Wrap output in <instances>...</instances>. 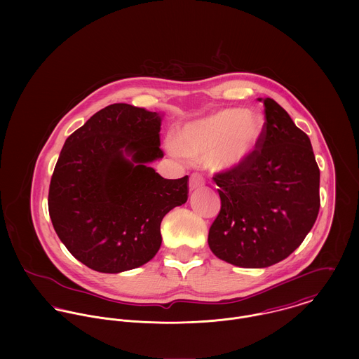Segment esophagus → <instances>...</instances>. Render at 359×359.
Listing matches in <instances>:
<instances>
[{
	"instance_id": "obj_1",
	"label": "esophagus",
	"mask_w": 359,
	"mask_h": 359,
	"mask_svg": "<svg viewBox=\"0 0 359 359\" xmlns=\"http://www.w3.org/2000/svg\"><path fill=\"white\" fill-rule=\"evenodd\" d=\"M203 185H205V178H203V175H201V174H198V172H195V174L191 175V180H189V188H191V189H198V188H201V187H203Z\"/></svg>"
}]
</instances>
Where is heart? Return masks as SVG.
Returning <instances> with one entry per match:
<instances>
[{
	"label": "heart",
	"instance_id": "1",
	"mask_svg": "<svg viewBox=\"0 0 359 359\" xmlns=\"http://www.w3.org/2000/svg\"><path fill=\"white\" fill-rule=\"evenodd\" d=\"M262 128L264 120L259 114L245 113L241 109H224L188 124L178 137L177 149L191 158H203L211 154L212 167L232 168L255 151Z\"/></svg>",
	"mask_w": 359,
	"mask_h": 359
}]
</instances>
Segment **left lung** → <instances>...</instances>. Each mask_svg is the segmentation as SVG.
Wrapping results in <instances>:
<instances>
[{
    "label": "left lung",
    "instance_id": "1",
    "mask_svg": "<svg viewBox=\"0 0 359 359\" xmlns=\"http://www.w3.org/2000/svg\"><path fill=\"white\" fill-rule=\"evenodd\" d=\"M252 154L218 171L221 208L208 231L211 252L238 266L265 268L290 256L319 212V167L307 134L271 98Z\"/></svg>",
    "mask_w": 359,
    "mask_h": 359
}]
</instances>
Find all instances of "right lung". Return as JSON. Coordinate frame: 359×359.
Returning a JSON list of instances; mask_svg holds the SVG:
<instances>
[{
    "instance_id": "add662e5",
    "label": "right lung",
    "mask_w": 359,
    "mask_h": 359,
    "mask_svg": "<svg viewBox=\"0 0 359 359\" xmlns=\"http://www.w3.org/2000/svg\"><path fill=\"white\" fill-rule=\"evenodd\" d=\"M160 124L156 111L113 103L60 151L48 192L52 225L66 249L94 271L117 273L147 264L160 249L163 217L188 201V175L165 180L148 165L164 154Z\"/></svg>"
}]
</instances>
